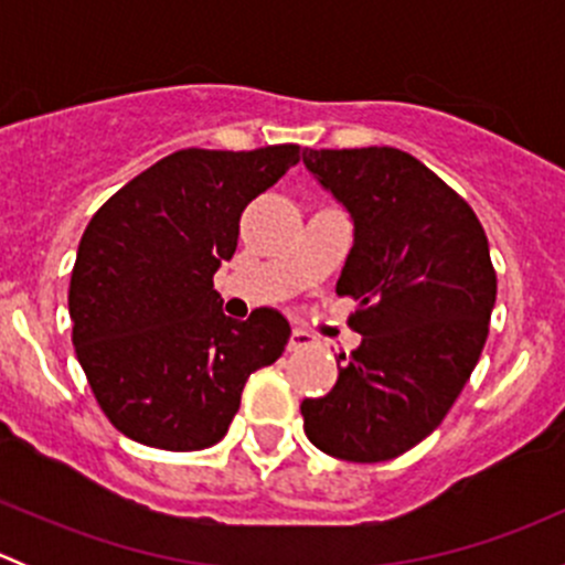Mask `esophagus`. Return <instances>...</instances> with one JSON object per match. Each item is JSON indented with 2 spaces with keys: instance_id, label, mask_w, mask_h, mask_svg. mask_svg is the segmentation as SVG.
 I'll return each instance as SVG.
<instances>
[{
  "instance_id": "esophagus-1",
  "label": "esophagus",
  "mask_w": 565,
  "mask_h": 565,
  "mask_svg": "<svg viewBox=\"0 0 565 565\" xmlns=\"http://www.w3.org/2000/svg\"><path fill=\"white\" fill-rule=\"evenodd\" d=\"M311 344H315V339H311L309 333H303V330H292V335H289L287 350L289 352H300V350H309Z\"/></svg>"
}]
</instances>
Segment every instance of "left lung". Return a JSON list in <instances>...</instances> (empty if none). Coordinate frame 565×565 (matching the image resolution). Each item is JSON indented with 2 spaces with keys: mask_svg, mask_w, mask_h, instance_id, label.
Returning a JSON list of instances; mask_svg holds the SVG:
<instances>
[{
  "mask_svg": "<svg viewBox=\"0 0 565 565\" xmlns=\"http://www.w3.org/2000/svg\"><path fill=\"white\" fill-rule=\"evenodd\" d=\"M303 163L355 226L335 292L358 300L363 335L333 391L303 398V429L335 459L388 461L440 426L481 358L498 295L489 243L409 152L306 150Z\"/></svg>",
  "mask_w": 565,
  "mask_h": 565,
  "instance_id": "1",
  "label": "left lung"
}]
</instances>
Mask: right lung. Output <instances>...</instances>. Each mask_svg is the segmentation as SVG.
I'll return each instance as SVG.
<instances>
[{"label":"right lung","instance_id":"right-lung-1","mask_svg":"<svg viewBox=\"0 0 565 565\" xmlns=\"http://www.w3.org/2000/svg\"><path fill=\"white\" fill-rule=\"evenodd\" d=\"M300 161L298 145L180 150L119 188L78 243L67 292L73 347L106 418L163 451L215 446L256 369L278 361L289 322L221 309L213 276L241 215Z\"/></svg>","mask_w":565,"mask_h":565}]
</instances>
